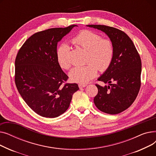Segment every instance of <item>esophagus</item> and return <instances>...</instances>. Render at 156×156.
I'll list each match as a JSON object with an SVG mask.
<instances>
[{
  "instance_id": "obj_1",
  "label": "esophagus",
  "mask_w": 156,
  "mask_h": 156,
  "mask_svg": "<svg viewBox=\"0 0 156 156\" xmlns=\"http://www.w3.org/2000/svg\"><path fill=\"white\" fill-rule=\"evenodd\" d=\"M78 86H79V88H82L85 87L87 86V85H86V84H79Z\"/></svg>"
}]
</instances>
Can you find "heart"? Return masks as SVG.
<instances>
[{
  "label": "heart",
  "instance_id": "b5f03b06",
  "mask_svg": "<svg viewBox=\"0 0 156 156\" xmlns=\"http://www.w3.org/2000/svg\"><path fill=\"white\" fill-rule=\"evenodd\" d=\"M74 44L87 52L83 66L74 68L69 72L70 80L73 82L86 83L93 79L97 73L107 70L111 64L114 56V46L111 41L91 31H81L72 40ZM70 47L66 43L61 44L56 51L57 59L60 66L68 69L71 66L69 57Z\"/></svg>",
  "mask_w": 156,
  "mask_h": 156
}]
</instances>
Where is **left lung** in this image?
Listing matches in <instances>:
<instances>
[{"instance_id":"1","label":"left lung","mask_w":156,"mask_h":156,"mask_svg":"<svg viewBox=\"0 0 156 156\" xmlns=\"http://www.w3.org/2000/svg\"><path fill=\"white\" fill-rule=\"evenodd\" d=\"M87 27L105 33L114 46L111 64L98 78V80L108 85L102 87L96 85L98 94L94 97V104L105 113H120L133 104L140 90V57L132 40L125 32L99 24H90Z\"/></svg>"}]
</instances>
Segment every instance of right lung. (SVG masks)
<instances>
[{"instance_id": "obj_1", "label": "right lung", "mask_w": 156, "mask_h": 156, "mask_svg": "<svg viewBox=\"0 0 156 156\" xmlns=\"http://www.w3.org/2000/svg\"><path fill=\"white\" fill-rule=\"evenodd\" d=\"M77 25L40 31L24 43L15 61V83L29 107L38 115L54 118L66 111L76 83H66L68 76L57 59V43Z\"/></svg>"}]
</instances>
